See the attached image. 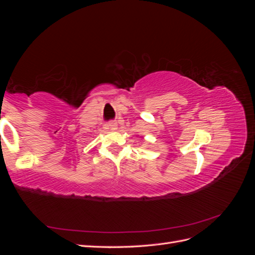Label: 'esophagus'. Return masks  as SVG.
Instances as JSON below:
<instances>
[{
    "label": "esophagus",
    "mask_w": 255,
    "mask_h": 255,
    "mask_svg": "<svg viewBox=\"0 0 255 255\" xmlns=\"http://www.w3.org/2000/svg\"><path fill=\"white\" fill-rule=\"evenodd\" d=\"M109 127H110L111 129H116V128H117V122H116V121H111L109 123Z\"/></svg>",
    "instance_id": "34e87169"
}]
</instances>
